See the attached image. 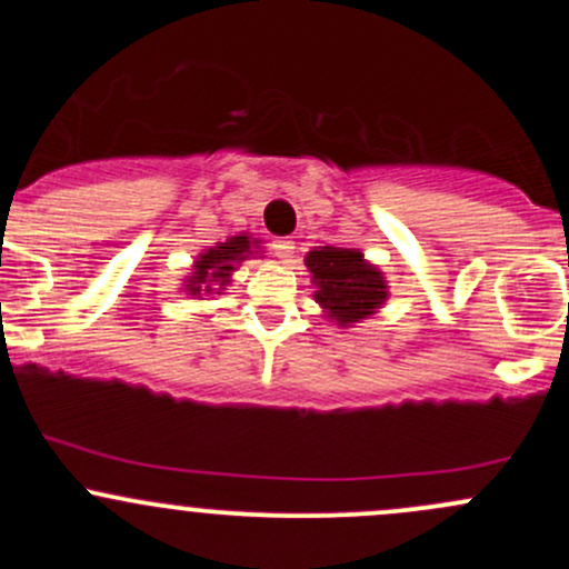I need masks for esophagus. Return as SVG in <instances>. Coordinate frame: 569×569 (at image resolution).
<instances>
[{"instance_id":"1","label":"esophagus","mask_w":569,"mask_h":569,"mask_svg":"<svg viewBox=\"0 0 569 569\" xmlns=\"http://www.w3.org/2000/svg\"><path fill=\"white\" fill-rule=\"evenodd\" d=\"M272 250H274V256H280V258H283V261H289V258L295 256V242H291L289 237L274 239V242H272Z\"/></svg>"}]
</instances>
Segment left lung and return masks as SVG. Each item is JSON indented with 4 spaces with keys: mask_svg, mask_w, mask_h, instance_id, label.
<instances>
[{
    "mask_svg": "<svg viewBox=\"0 0 569 569\" xmlns=\"http://www.w3.org/2000/svg\"><path fill=\"white\" fill-rule=\"evenodd\" d=\"M308 269L317 280V302L338 325L360 321L386 302V280L352 248H321L308 252Z\"/></svg>",
    "mask_w": 569,
    "mask_h": 569,
    "instance_id": "1",
    "label": "left lung"
}]
</instances>
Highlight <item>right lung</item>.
<instances>
[{"label":"right lung","instance_id":"obj_1","mask_svg":"<svg viewBox=\"0 0 569 569\" xmlns=\"http://www.w3.org/2000/svg\"><path fill=\"white\" fill-rule=\"evenodd\" d=\"M250 252L248 237H233L228 242H220L214 250H206L203 256L194 261L192 280H187L189 295H209L211 289H222L231 283V272L239 261Z\"/></svg>","mask_w":569,"mask_h":569}]
</instances>
